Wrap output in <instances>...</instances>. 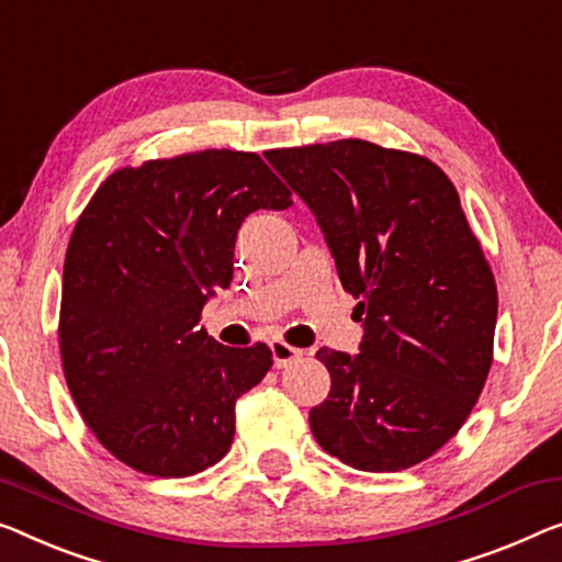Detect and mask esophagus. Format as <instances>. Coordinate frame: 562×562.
<instances>
[{
  "mask_svg": "<svg viewBox=\"0 0 562 562\" xmlns=\"http://www.w3.org/2000/svg\"><path fill=\"white\" fill-rule=\"evenodd\" d=\"M270 350H272L274 368H288V366H292L295 361H300V358H303V350L292 348V346H288V342H282V340H272L270 342Z\"/></svg>",
  "mask_w": 562,
  "mask_h": 562,
  "instance_id": "1",
  "label": "esophagus"
}]
</instances>
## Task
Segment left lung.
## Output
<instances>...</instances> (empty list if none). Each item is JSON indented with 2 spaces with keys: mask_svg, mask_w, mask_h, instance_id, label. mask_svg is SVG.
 <instances>
[{
  "mask_svg": "<svg viewBox=\"0 0 562 562\" xmlns=\"http://www.w3.org/2000/svg\"><path fill=\"white\" fill-rule=\"evenodd\" d=\"M358 297V356L321 348L330 393L315 441L363 472H398L462 429L492 366L497 288L454 183L429 158L361 138L267 150Z\"/></svg>",
  "mask_w": 562,
  "mask_h": 562,
  "instance_id": "8db88e82",
  "label": "left lung"
}]
</instances>
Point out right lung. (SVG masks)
Masks as SVG:
<instances>
[{
	"mask_svg": "<svg viewBox=\"0 0 562 562\" xmlns=\"http://www.w3.org/2000/svg\"><path fill=\"white\" fill-rule=\"evenodd\" d=\"M292 206L257 154L199 150L108 176L75 224L63 270L65 381L98 441L154 476H191L234 439V404L272 368L199 315L227 290L241 222Z\"/></svg>",
	"mask_w": 562,
	"mask_h": 562,
	"instance_id": "right-lung-1",
	"label": "right lung"
}]
</instances>
